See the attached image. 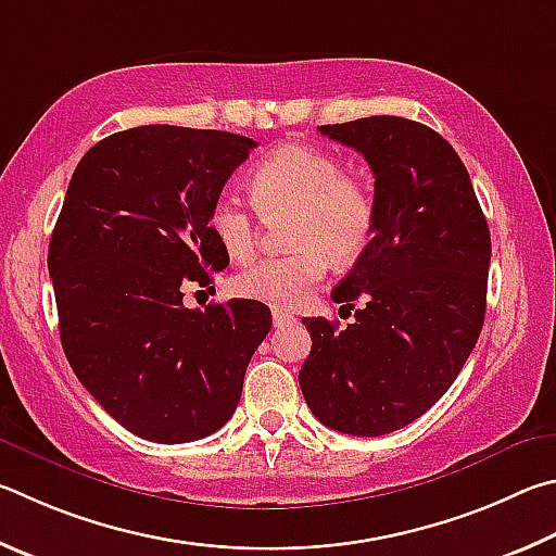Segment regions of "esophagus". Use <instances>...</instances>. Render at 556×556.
Wrapping results in <instances>:
<instances>
[{"label":"esophagus","mask_w":556,"mask_h":556,"mask_svg":"<svg viewBox=\"0 0 556 556\" xmlns=\"http://www.w3.org/2000/svg\"><path fill=\"white\" fill-rule=\"evenodd\" d=\"M295 323V317L290 313H283V309H273V325L276 327H283V325H290Z\"/></svg>","instance_id":"esophagus-1"}]
</instances>
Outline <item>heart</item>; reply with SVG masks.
Listing matches in <instances>:
<instances>
[{
  "instance_id": "1",
  "label": "heart",
  "mask_w": 556,
  "mask_h": 556,
  "mask_svg": "<svg viewBox=\"0 0 556 556\" xmlns=\"http://www.w3.org/2000/svg\"><path fill=\"white\" fill-rule=\"evenodd\" d=\"M251 200L266 217L290 212L288 243L295 251L251 263L233 276V293L270 307H300L327 276L329 258L354 263L376 231L371 185L342 173V165L313 146L290 143L273 151L249 178ZM207 227L231 261L256 251V219L237 194L212 202Z\"/></svg>"
}]
</instances>
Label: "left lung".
Returning <instances> with one entry per match:
<instances>
[{
  "label": "left lung",
  "instance_id": "obj_1",
  "mask_svg": "<svg viewBox=\"0 0 556 556\" xmlns=\"http://www.w3.org/2000/svg\"><path fill=\"white\" fill-rule=\"evenodd\" d=\"M374 170L376 231L334 303L362 300L339 329L305 317L300 388L319 422L381 437L425 415L473 352L485 315L491 233L469 173L430 126L366 116L319 126Z\"/></svg>",
  "mask_w": 556,
  "mask_h": 556
}]
</instances>
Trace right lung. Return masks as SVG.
<instances>
[{
  "mask_svg": "<svg viewBox=\"0 0 556 556\" xmlns=\"http://www.w3.org/2000/svg\"><path fill=\"white\" fill-rule=\"evenodd\" d=\"M256 146L249 136L151 124L83 155L48 247L58 329L75 376L126 430L159 444L227 425L270 329L256 300L190 309L229 256L207 214Z\"/></svg>",
  "mask_w": 556,
  "mask_h": 556,
  "instance_id": "add662e5",
  "label": "right lung"
}]
</instances>
